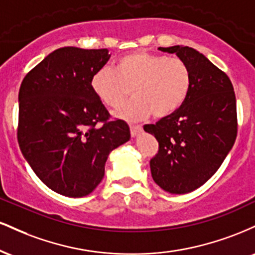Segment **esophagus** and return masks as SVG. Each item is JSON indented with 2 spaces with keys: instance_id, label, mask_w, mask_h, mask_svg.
I'll return each mask as SVG.
<instances>
[{
  "instance_id": "34e87169",
  "label": "esophagus",
  "mask_w": 255,
  "mask_h": 255,
  "mask_svg": "<svg viewBox=\"0 0 255 255\" xmlns=\"http://www.w3.org/2000/svg\"><path fill=\"white\" fill-rule=\"evenodd\" d=\"M142 130L141 126H136V125H131L130 126V134L131 136H136L140 131Z\"/></svg>"
}]
</instances>
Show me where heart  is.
<instances>
[{
	"instance_id": "heart-1",
	"label": "heart",
	"mask_w": 255,
	"mask_h": 255,
	"mask_svg": "<svg viewBox=\"0 0 255 255\" xmlns=\"http://www.w3.org/2000/svg\"><path fill=\"white\" fill-rule=\"evenodd\" d=\"M191 85V69L183 60L147 51L126 54L114 69L103 67L91 78V89L111 109L121 107L131 89L133 99L116 113L126 121L171 115L188 97Z\"/></svg>"
}]
</instances>
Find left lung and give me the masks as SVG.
<instances>
[{"instance_id": "1", "label": "left lung", "mask_w": 255, "mask_h": 255, "mask_svg": "<svg viewBox=\"0 0 255 255\" xmlns=\"http://www.w3.org/2000/svg\"><path fill=\"white\" fill-rule=\"evenodd\" d=\"M188 64V97L171 115L144 129L154 135L158 152L150 160L152 178L165 192H193L213 176L238 135L233 84L223 71L189 46L158 48Z\"/></svg>"}]
</instances>
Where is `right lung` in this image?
Segmentation results:
<instances>
[{
  "mask_svg": "<svg viewBox=\"0 0 255 255\" xmlns=\"http://www.w3.org/2000/svg\"><path fill=\"white\" fill-rule=\"evenodd\" d=\"M108 49L64 46L26 74L19 90L17 142L32 170L66 197L90 194L104 177L113 150L130 137L91 89Z\"/></svg>",
  "mask_w": 255,
  "mask_h": 255,
  "instance_id": "1",
  "label": "right lung"
}]
</instances>
